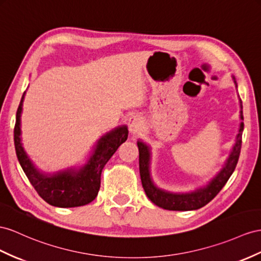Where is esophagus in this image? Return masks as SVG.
Instances as JSON below:
<instances>
[{"label": "esophagus", "mask_w": 261, "mask_h": 261, "mask_svg": "<svg viewBox=\"0 0 261 261\" xmlns=\"http://www.w3.org/2000/svg\"><path fill=\"white\" fill-rule=\"evenodd\" d=\"M129 130L132 135H137L142 129V118L139 115H133L128 120Z\"/></svg>", "instance_id": "obj_1"}]
</instances>
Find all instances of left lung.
I'll use <instances>...</instances> for the list:
<instances>
[{"label": "left lung", "mask_w": 261, "mask_h": 261, "mask_svg": "<svg viewBox=\"0 0 261 261\" xmlns=\"http://www.w3.org/2000/svg\"><path fill=\"white\" fill-rule=\"evenodd\" d=\"M232 82L235 84L237 89V83L235 76H231ZM239 98V95H238ZM239 107H240V120H244L243 116V102L239 98ZM244 131V122L242 121L239 124L238 133L235 139L232 148L229 152L228 158L223 165V168L217 172L215 176H213L206 184L198 186L195 190L190 192H170L163 190L153 181L151 176V146L143 142L142 140H138L139 148V169L140 176L143 190L146 196L153 204L169 211H195L200 207L208 204L211 200L215 197L219 191L224 188V185L231 176L232 172L238 162L240 149H242V137Z\"/></svg>", "instance_id": "left-lung-1"}]
</instances>
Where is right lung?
<instances>
[{"label":"right lung","mask_w":261,"mask_h":261,"mask_svg":"<svg viewBox=\"0 0 261 261\" xmlns=\"http://www.w3.org/2000/svg\"><path fill=\"white\" fill-rule=\"evenodd\" d=\"M26 91L16 112L14 145L18 162L31 184L45 202L62 207H78L92 202L100 189L101 172L115 152L128 139V126L118 125L97 140L85 164L71 166L54 173L39 170L23 148L21 116Z\"/></svg>","instance_id":"1"}]
</instances>
